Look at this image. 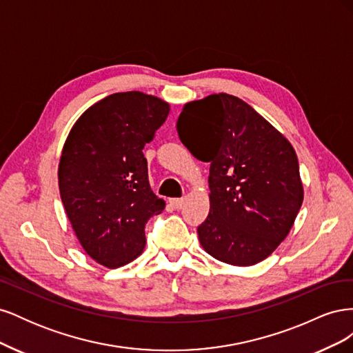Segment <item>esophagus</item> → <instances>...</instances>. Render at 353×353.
I'll list each match as a JSON object with an SVG mask.
<instances>
[{
  "mask_svg": "<svg viewBox=\"0 0 353 353\" xmlns=\"http://www.w3.org/2000/svg\"><path fill=\"white\" fill-rule=\"evenodd\" d=\"M169 203L174 209H181L184 206V199H170Z\"/></svg>",
  "mask_w": 353,
  "mask_h": 353,
  "instance_id": "obj_1",
  "label": "esophagus"
}]
</instances>
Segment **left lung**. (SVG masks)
I'll return each mask as SVG.
<instances>
[{
  "mask_svg": "<svg viewBox=\"0 0 353 353\" xmlns=\"http://www.w3.org/2000/svg\"><path fill=\"white\" fill-rule=\"evenodd\" d=\"M176 131L190 153L210 162L201 248L234 266L268 258L290 232L303 201L293 145L253 108L219 92L185 103Z\"/></svg>",
  "mask_w": 353,
  "mask_h": 353,
  "instance_id": "8db88e82",
  "label": "left lung"
}]
</instances>
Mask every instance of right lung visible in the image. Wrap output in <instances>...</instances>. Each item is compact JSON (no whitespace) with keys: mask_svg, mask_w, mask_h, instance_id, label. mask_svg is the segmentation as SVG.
Listing matches in <instances>:
<instances>
[{"mask_svg":"<svg viewBox=\"0 0 353 353\" xmlns=\"http://www.w3.org/2000/svg\"><path fill=\"white\" fill-rule=\"evenodd\" d=\"M169 109L141 91L108 95L79 116L63 145L59 188L68 219L85 253L109 270L143 253L145 223L165 209L143 148Z\"/></svg>","mask_w":353,"mask_h":353,"instance_id":"obj_1","label":"right lung"}]
</instances>
